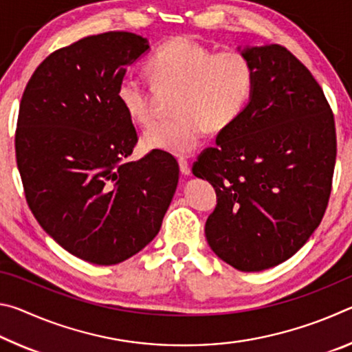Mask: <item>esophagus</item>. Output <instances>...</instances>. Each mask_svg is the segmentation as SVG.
<instances>
[{
  "instance_id": "34e87169",
  "label": "esophagus",
  "mask_w": 352,
  "mask_h": 352,
  "mask_svg": "<svg viewBox=\"0 0 352 352\" xmlns=\"http://www.w3.org/2000/svg\"><path fill=\"white\" fill-rule=\"evenodd\" d=\"M178 164H180V172L182 174H184V175H188L189 172H190V168H189V162L186 158H183V157H180L178 158Z\"/></svg>"
}]
</instances>
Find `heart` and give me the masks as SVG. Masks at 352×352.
I'll list each match as a JSON object with an SVG mask.
<instances>
[{"label":"heart","instance_id":"b5f03b06","mask_svg":"<svg viewBox=\"0 0 352 352\" xmlns=\"http://www.w3.org/2000/svg\"><path fill=\"white\" fill-rule=\"evenodd\" d=\"M147 69L158 87L174 88L177 115L148 130L144 144L170 153H188L210 127L220 132L245 110L254 87V67L245 52H212L186 37L164 43L148 58ZM119 104L141 127L157 121L153 94L144 79L126 74L118 88Z\"/></svg>","mask_w":352,"mask_h":352}]
</instances>
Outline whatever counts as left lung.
Wrapping results in <instances>:
<instances>
[{"label": "left lung", "mask_w": 352, "mask_h": 352, "mask_svg": "<svg viewBox=\"0 0 352 352\" xmlns=\"http://www.w3.org/2000/svg\"><path fill=\"white\" fill-rule=\"evenodd\" d=\"M245 54L254 67L252 99L200 152L192 174L217 194L205 225L212 252L237 270L259 272L294 256L320 225L337 135L320 83L287 47Z\"/></svg>", "instance_id": "left-lung-1"}]
</instances>
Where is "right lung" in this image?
Listing matches in <instances>:
<instances>
[{
    "label": "right lung",
    "mask_w": 352,
    "mask_h": 352,
    "mask_svg": "<svg viewBox=\"0 0 352 352\" xmlns=\"http://www.w3.org/2000/svg\"><path fill=\"white\" fill-rule=\"evenodd\" d=\"M147 47L124 31L80 38L51 52L21 96L15 157L28 205L58 245L98 265L144 248L177 189L170 153L127 162L138 133L118 88Z\"/></svg>",
    "instance_id": "add662e5"
}]
</instances>
